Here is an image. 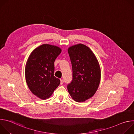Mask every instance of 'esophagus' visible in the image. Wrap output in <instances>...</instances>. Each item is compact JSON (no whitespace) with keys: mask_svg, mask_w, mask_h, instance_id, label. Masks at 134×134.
Masks as SVG:
<instances>
[{"mask_svg":"<svg viewBox=\"0 0 134 134\" xmlns=\"http://www.w3.org/2000/svg\"><path fill=\"white\" fill-rule=\"evenodd\" d=\"M63 83H64V80L63 79H61L60 80V84L62 85V84H63Z\"/></svg>","mask_w":134,"mask_h":134,"instance_id":"1","label":"esophagus"}]
</instances>
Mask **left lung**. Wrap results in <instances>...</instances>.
<instances>
[{
	"label": "left lung",
	"mask_w": 134,
	"mask_h": 134,
	"mask_svg": "<svg viewBox=\"0 0 134 134\" xmlns=\"http://www.w3.org/2000/svg\"><path fill=\"white\" fill-rule=\"evenodd\" d=\"M72 69V80L67 89L71 98L82 102L92 98L97 91L101 80V69L92 51L83 44L68 49Z\"/></svg>",
	"instance_id": "1"
}]
</instances>
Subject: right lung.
Instances as JSON below:
<instances>
[{"label": "right lung", "instance_id": "1", "mask_svg": "<svg viewBox=\"0 0 134 134\" xmlns=\"http://www.w3.org/2000/svg\"><path fill=\"white\" fill-rule=\"evenodd\" d=\"M61 52L58 47L43 44L29 57L25 68L26 82L31 92L41 99L49 98L60 83L54 76V63Z\"/></svg>", "mask_w": 134, "mask_h": 134}]
</instances>
